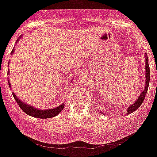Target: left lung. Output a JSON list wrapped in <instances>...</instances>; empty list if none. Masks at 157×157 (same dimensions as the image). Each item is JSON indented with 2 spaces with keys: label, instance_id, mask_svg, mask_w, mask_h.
<instances>
[{
  "label": "left lung",
  "instance_id": "1",
  "mask_svg": "<svg viewBox=\"0 0 157 157\" xmlns=\"http://www.w3.org/2000/svg\"><path fill=\"white\" fill-rule=\"evenodd\" d=\"M145 62H146V64H145V78H146V81H145V87H144V90L141 93V94L140 95V97L138 98V99L135 101L134 104L131 105L127 109V114H132V112L136 111V109H138L141 105H142L143 101L144 100L145 96H146V94H147V89H148V85L149 82H150V68H149V65H148V59H147V54L145 53ZM101 114H102V112H101Z\"/></svg>",
  "mask_w": 157,
  "mask_h": 157
}]
</instances>
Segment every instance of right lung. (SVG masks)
Returning a JSON list of instances; mask_svg holds the SVG:
<instances>
[{"instance_id":"add662e5","label":"right lung","mask_w":157,"mask_h":157,"mask_svg":"<svg viewBox=\"0 0 157 157\" xmlns=\"http://www.w3.org/2000/svg\"><path fill=\"white\" fill-rule=\"evenodd\" d=\"M21 37H19L17 40L20 39ZM14 52V49H13L12 53H13ZM9 82V85H10V81H8ZM13 98L16 100L17 103L18 104V105L20 106L22 110L25 112V114H28V115L32 116V117H35V118H52V117H56V115H58L61 111H62V109H63L64 107V104H62L56 108H54V109H36L35 107L32 106V105H30L26 104V103L23 102V101H21L20 99H18V98H17V96L15 95L13 93Z\"/></svg>"}]
</instances>
